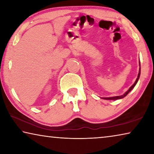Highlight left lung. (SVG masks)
I'll return each mask as SVG.
<instances>
[{"mask_svg": "<svg viewBox=\"0 0 154 154\" xmlns=\"http://www.w3.org/2000/svg\"><path fill=\"white\" fill-rule=\"evenodd\" d=\"M138 77H139V76H138ZM138 79H139V77H138V78H137V82H135V83H134V85H132V86L131 88H130V90H129L128 91V92H126V93H125V94H124L123 96H116V97H113V98H105V99H110V100H111V99H113V100H114V99H119V98H123V97H124V96H126V94H128V92H130V90H131L132 89V88H134V85H135V84H136V83H137V81H138Z\"/></svg>", "mask_w": 154, "mask_h": 154, "instance_id": "obj_1", "label": "left lung"}]
</instances>
